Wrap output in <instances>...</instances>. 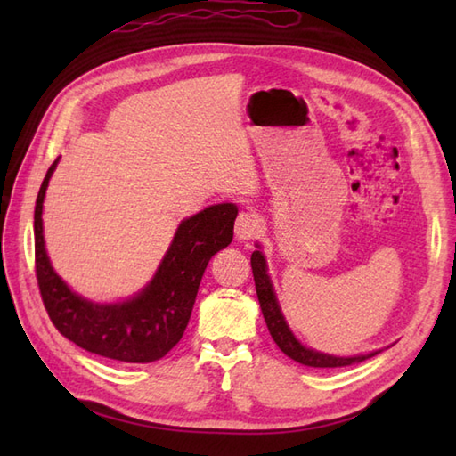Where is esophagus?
<instances>
[{
    "label": "esophagus",
    "mask_w": 456,
    "mask_h": 456,
    "mask_svg": "<svg viewBox=\"0 0 456 456\" xmlns=\"http://www.w3.org/2000/svg\"><path fill=\"white\" fill-rule=\"evenodd\" d=\"M260 219L253 211H240L235 221V237L239 240H248L258 235Z\"/></svg>",
    "instance_id": "obj_1"
}]
</instances>
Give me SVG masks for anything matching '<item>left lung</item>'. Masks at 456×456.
Returning a JSON list of instances; mask_svg holds the SVG:
<instances>
[{
	"label": "left lung",
	"mask_w": 456,
	"mask_h": 456,
	"mask_svg": "<svg viewBox=\"0 0 456 456\" xmlns=\"http://www.w3.org/2000/svg\"><path fill=\"white\" fill-rule=\"evenodd\" d=\"M250 266H253L256 296L260 302V309H263L268 331H270V335H273L274 343L278 345L280 351L292 358V361L304 364V366H314V368H338V366H351L356 362H362V361H366V358H370V356L380 353V351H374V353L356 354V356H333V354H325V353L314 351V348L304 346L294 337V333L289 331L286 319H284L282 312H280L273 282H270V276L266 274V260L260 250H255L253 256H250Z\"/></svg>",
	"instance_id": "1"
}]
</instances>
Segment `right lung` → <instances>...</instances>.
<instances>
[{"instance_id":"right-lung-1","label":"right lung","mask_w":456,"mask_h":456,"mask_svg":"<svg viewBox=\"0 0 456 456\" xmlns=\"http://www.w3.org/2000/svg\"><path fill=\"white\" fill-rule=\"evenodd\" d=\"M51 164L35 203V273L53 325L84 351L121 362H152L176 345L190 322L211 256L233 240L237 206L219 203L183 219L157 274L141 294L119 304H94L74 294L45 250L43 201Z\"/></svg>"}]
</instances>
